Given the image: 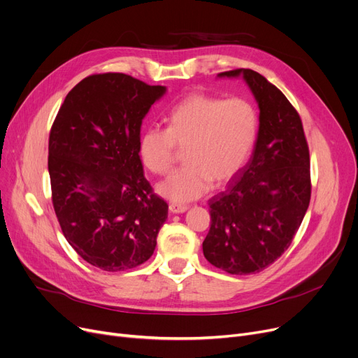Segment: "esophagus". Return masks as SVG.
Segmentation results:
<instances>
[{"label": "esophagus", "mask_w": 358, "mask_h": 358, "mask_svg": "<svg viewBox=\"0 0 358 358\" xmlns=\"http://www.w3.org/2000/svg\"><path fill=\"white\" fill-rule=\"evenodd\" d=\"M187 209H189V208L185 206V205H176V203H171V205L168 206V210H169L171 213H182V212H185Z\"/></svg>", "instance_id": "obj_1"}]
</instances>
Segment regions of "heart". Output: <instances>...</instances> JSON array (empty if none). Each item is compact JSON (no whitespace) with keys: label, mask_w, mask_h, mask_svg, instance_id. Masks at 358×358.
Returning <instances> with one entry per match:
<instances>
[{"label":"heart","mask_w":358,"mask_h":358,"mask_svg":"<svg viewBox=\"0 0 358 358\" xmlns=\"http://www.w3.org/2000/svg\"><path fill=\"white\" fill-rule=\"evenodd\" d=\"M257 117L244 99L194 93L168 117V129L150 127L141 138V157L153 174L173 168L185 149L184 168L158 184V193L177 203L203 196L213 184L229 181L244 166L256 142Z\"/></svg>","instance_id":"b5f03b06"}]
</instances>
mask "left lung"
<instances>
[{"mask_svg":"<svg viewBox=\"0 0 358 358\" xmlns=\"http://www.w3.org/2000/svg\"><path fill=\"white\" fill-rule=\"evenodd\" d=\"M217 76H243L260 114L250 161L209 200L203 255L215 268L248 275L281 257L303 222L312 194L308 145L299 113L262 74L237 69Z\"/></svg>","mask_w":358,"mask_h":358,"instance_id":"8db88e82","label":"left lung"}]
</instances>
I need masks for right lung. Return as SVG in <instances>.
I'll use <instances>...</instances> for the list:
<instances>
[{"label":"right lung","instance_id":"add662e5","mask_svg":"<svg viewBox=\"0 0 358 358\" xmlns=\"http://www.w3.org/2000/svg\"><path fill=\"white\" fill-rule=\"evenodd\" d=\"M165 86L122 73L87 76L66 96L50 133L48 171L61 231L106 272L145 263L168 205L143 176L141 127Z\"/></svg>","mask_w":358,"mask_h":358}]
</instances>
